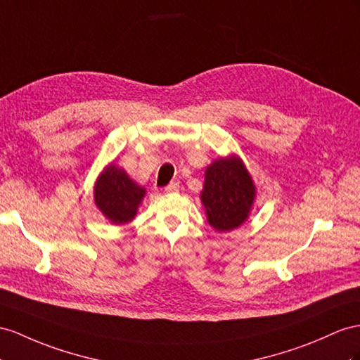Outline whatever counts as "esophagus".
<instances>
[{"instance_id":"esophagus-1","label":"esophagus","mask_w":360,"mask_h":360,"mask_svg":"<svg viewBox=\"0 0 360 360\" xmlns=\"http://www.w3.org/2000/svg\"><path fill=\"white\" fill-rule=\"evenodd\" d=\"M165 191L167 193H176V191H179V182H176V181H173V182H170L167 187L164 188Z\"/></svg>"}]
</instances>
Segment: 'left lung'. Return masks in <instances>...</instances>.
I'll return each instance as SVG.
<instances>
[{
	"label": "left lung",
	"mask_w": 360,
	"mask_h": 360,
	"mask_svg": "<svg viewBox=\"0 0 360 360\" xmlns=\"http://www.w3.org/2000/svg\"><path fill=\"white\" fill-rule=\"evenodd\" d=\"M257 187L240 156L231 153L207 165L200 191L208 224L219 233H228L250 219Z\"/></svg>",
	"instance_id": "1"
}]
</instances>
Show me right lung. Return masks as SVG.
<instances>
[{
  "label": "right lung",
  "mask_w": 360,
  "mask_h": 360,
  "mask_svg": "<svg viewBox=\"0 0 360 360\" xmlns=\"http://www.w3.org/2000/svg\"><path fill=\"white\" fill-rule=\"evenodd\" d=\"M144 196L146 188L114 161L101 170L94 184V204L112 225L132 222Z\"/></svg>",
  "instance_id": "1"
}]
</instances>
